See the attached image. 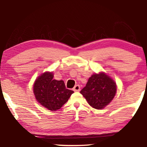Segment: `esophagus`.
Masks as SVG:
<instances>
[{
  "mask_svg": "<svg viewBox=\"0 0 147 147\" xmlns=\"http://www.w3.org/2000/svg\"><path fill=\"white\" fill-rule=\"evenodd\" d=\"M73 90L75 91V92H77V91L80 90V86H79V85L75 86V87L73 88Z\"/></svg>",
  "mask_w": 147,
  "mask_h": 147,
  "instance_id": "esophagus-1",
  "label": "esophagus"
}]
</instances>
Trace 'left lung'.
I'll use <instances>...</instances> for the list:
<instances>
[{"instance_id":"1","label":"left lung","mask_w":147,"mask_h":147,"mask_svg":"<svg viewBox=\"0 0 147 147\" xmlns=\"http://www.w3.org/2000/svg\"><path fill=\"white\" fill-rule=\"evenodd\" d=\"M92 107L102 109L110 103L116 93V84L104 73L92 75L80 91Z\"/></svg>"}]
</instances>
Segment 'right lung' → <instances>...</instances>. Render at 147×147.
<instances>
[{
    "mask_svg": "<svg viewBox=\"0 0 147 147\" xmlns=\"http://www.w3.org/2000/svg\"><path fill=\"white\" fill-rule=\"evenodd\" d=\"M52 72H45L36 79L34 84L35 97L42 106L48 110H59L68 99L74 91L65 88L62 80L53 79Z\"/></svg>",
    "mask_w": 147,
    "mask_h": 147,
    "instance_id": "1",
    "label": "right lung"
}]
</instances>
